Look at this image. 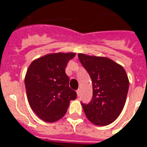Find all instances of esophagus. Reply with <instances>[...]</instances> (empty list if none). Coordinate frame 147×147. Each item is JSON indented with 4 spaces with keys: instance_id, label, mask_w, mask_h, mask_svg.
I'll return each instance as SVG.
<instances>
[{
    "instance_id": "obj_1",
    "label": "esophagus",
    "mask_w": 147,
    "mask_h": 147,
    "mask_svg": "<svg viewBox=\"0 0 147 147\" xmlns=\"http://www.w3.org/2000/svg\"><path fill=\"white\" fill-rule=\"evenodd\" d=\"M76 93H77V96H80V90L78 89L77 90H76Z\"/></svg>"
}]
</instances>
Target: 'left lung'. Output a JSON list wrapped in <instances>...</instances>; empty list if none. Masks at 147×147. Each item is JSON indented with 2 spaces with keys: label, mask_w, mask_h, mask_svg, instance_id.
<instances>
[{
  "label": "left lung",
  "mask_w": 147,
  "mask_h": 147,
  "mask_svg": "<svg viewBox=\"0 0 147 147\" xmlns=\"http://www.w3.org/2000/svg\"><path fill=\"white\" fill-rule=\"evenodd\" d=\"M79 59L91 78L93 97L88 105L81 103L87 118L93 124L106 126L119 116L129 89L124 67L103 57L78 54Z\"/></svg>",
  "instance_id": "left-lung-1"
}]
</instances>
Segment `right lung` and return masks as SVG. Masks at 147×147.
Wrapping results in <instances>:
<instances>
[{"label": "right lung", "mask_w": 147, "mask_h": 147, "mask_svg": "<svg viewBox=\"0 0 147 147\" xmlns=\"http://www.w3.org/2000/svg\"><path fill=\"white\" fill-rule=\"evenodd\" d=\"M75 53H54L43 56L31 63L25 76L28 104L42 121L54 122L67 112L76 93L69 87L65 67Z\"/></svg>", "instance_id": "obj_1"}]
</instances>
